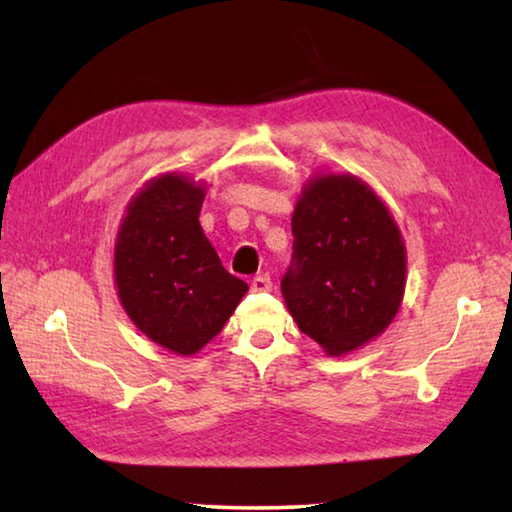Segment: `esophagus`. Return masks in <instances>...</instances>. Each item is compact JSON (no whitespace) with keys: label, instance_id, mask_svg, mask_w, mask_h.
Returning <instances> with one entry per match:
<instances>
[{"label":"esophagus","instance_id":"obj_1","mask_svg":"<svg viewBox=\"0 0 512 512\" xmlns=\"http://www.w3.org/2000/svg\"><path fill=\"white\" fill-rule=\"evenodd\" d=\"M273 289V282H271V275H257V277H253V282H250V291H255V293H266V291H271Z\"/></svg>","mask_w":512,"mask_h":512}]
</instances>
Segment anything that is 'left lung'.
I'll list each match as a JSON object with an SVG mask.
<instances>
[{"mask_svg": "<svg viewBox=\"0 0 512 512\" xmlns=\"http://www.w3.org/2000/svg\"><path fill=\"white\" fill-rule=\"evenodd\" d=\"M291 230L282 296L300 332L327 357L384 334L404 300L406 246L375 189L348 171H316L302 183Z\"/></svg>", "mask_w": 512, "mask_h": 512, "instance_id": "8db88e82", "label": "left lung"}]
</instances>
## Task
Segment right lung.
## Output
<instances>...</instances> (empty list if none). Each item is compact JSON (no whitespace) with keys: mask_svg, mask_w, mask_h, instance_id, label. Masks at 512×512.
<instances>
[{"mask_svg":"<svg viewBox=\"0 0 512 512\" xmlns=\"http://www.w3.org/2000/svg\"><path fill=\"white\" fill-rule=\"evenodd\" d=\"M207 183L167 171L146 180L121 216L112 277L121 307L146 339L178 357L203 350L246 296L198 221Z\"/></svg>","mask_w":512,"mask_h":512,"instance_id":"add662e5","label":"right lung"}]
</instances>
